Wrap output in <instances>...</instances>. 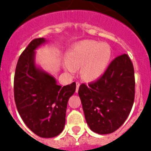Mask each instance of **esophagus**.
<instances>
[{
	"instance_id": "esophagus-1",
	"label": "esophagus",
	"mask_w": 151,
	"mask_h": 151,
	"mask_svg": "<svg viewBox=\"0 0 151 151\" xmlns=\"http://www.w3.org/2000/svg\"><path fill=\"white\" fill-rule=\"evenodd\" d=\"M79 86H80V82L77 81V82H76V92H78V88H79Z\"/></svg>"
}]
</instances>
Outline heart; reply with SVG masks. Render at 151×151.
I'll return each mask as SVG.
<instances>
[{
  "mask_svg": "<svg viewBox=\"0 0 151 151\" xmlns=\"http://www.w3.org/2000/svg\"><path fill=\"white\" fill-rule=\"evenodd\" d=\"M111 57V48L107 44L92 40L81 41L73 45L67 52L66 69L73 73L81 67L82 78L92 81L105 73Z\"/></svg>",
  "mask_w": 151,
  "mask_h": 151,
  "instance_id": "obj_1",
  "label": "heart"
}]
</instances>
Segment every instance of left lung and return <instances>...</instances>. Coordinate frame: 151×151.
I'll list each match as a JSON object with an SVG mask.
<instances>
[{
	"label": "left lung",
	"instance_id": "1",
	"mask_svg": "<svg viewBox=\"0 0 151 151\" xmlns=\"http://www.w3.org/2000/svg\"><path fill=\"white\" fill-rule=\"evenodd\" d=\"M133 64L127 54L116 57L96 81L81 84L78 95L90 129L110 134L124 124L135 99Z\"/></svg>",
	"mask_w": 151,
	"mask_h": 151
}]
</instances>
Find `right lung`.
Wrapping results in <instances>:
<instances>
[{"mask_svg":"<svg viewBox=\"0 0 151 151\" xmlns=\"http://www.w3.org/2000/svg\"><path fill=\"white\" fill-rule=\"evenodd\" d=\"M36 38L20 55L14 78V97L18 112L28 128L43 138L58 136L63 130L69 98L76 83L62 87L34 63V50L45 42Z\"/></svg>","mask_w":151,"mask_h":151,"instance_id":"1","label":"right lung"}]
</instances>
